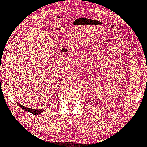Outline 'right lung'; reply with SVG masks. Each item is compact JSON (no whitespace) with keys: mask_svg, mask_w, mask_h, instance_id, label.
<instances>
[{"mask_svg":"<svg viewBox=\"0 0 147 147\" xmlns=\"http://www.w3.org/2000/svg\"><path fill=\"white\" fill-rule=\"evenodd\" d=\"M16 103H17L18 105H19L20 107L21 108H23L24 110H25V111L27 112H29L30 113H32L33 114H35V115H38V114H40L41 113H42L43 111H45V109H43V108H41V109H38V110H36V109H33V108H27V107H25V106H24L23 105H21L19 103H18L17 102H16Z\"/></svg>","mask_w":147,"mask_h":147,"instance_id":"right-lung-1","label":"right lung"}]
</instances>
